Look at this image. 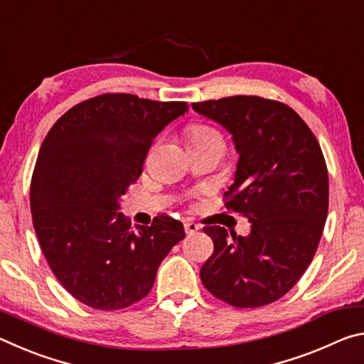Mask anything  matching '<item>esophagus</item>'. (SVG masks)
Returning <instances> with one entry per match:
<instances>
[{"mask_svg":"<svg viewBox=\"0 0 364 364\" xmlns=\"http://www.w3.org/2000/svg\"><path fill=\"white\" fill-rule=\"evenodd\" d=\"M199 230H200V226L194 223V221H186V223H184V231H186V234H194Z\"/></svg>","mask_w":364,"mask_h":364,"instance_id":"34e87169","label":"esophagus"}]
</instances>
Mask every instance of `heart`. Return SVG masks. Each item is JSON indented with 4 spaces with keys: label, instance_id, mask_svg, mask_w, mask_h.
Listing matches in <instances>:
<instances>
[{
    "label": "heart",
    "instance_id": "1",
    "mask_svg": "<svg viewBox=\"0 0 364 364\" xmlns=\"http://www.w3.org/2000/svg\"><path fill=\"white\" fill-rule=\"evenodd\" d=\"M213 136H218V133L205 125H194L189 128L191 143H193V141H200V139H207V138H213Z\"/></svg>",
    "mask_w": 364,
    "mask_h": 364
}]
</instances>
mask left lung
Segmentation results:
<instances>
[{
    "label": "left lung",
    "instance_id": "8db88e82",
    "mask_svg": "<svg viewBox=\"0 0 364 364\" xmlns=\"http://www.w3.org/2000/svg\"><path fill=\"white\" fill-rule=\"evenodd\" d=\"M193 109L231 134L239 160L225 205L250 223L249 236L204 228L213 254L200 281L232 306L268 305L297 284L321 239L329 204L321 147L300 115L278 101L231 96Z\"/></svg>",
    "mask_w": 364,
    "mask_h": 364
}]
</instances>
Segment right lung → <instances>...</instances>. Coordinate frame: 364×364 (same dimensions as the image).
<instances>
[{
  "mask_svg": "<svg viewBox=\"0 0 364 364\" xmlns=\"http://www.w3.org/2000/svg\"><path fill=\"white\" fill-rule=\"evenodd\" d=\"M188 110L186 102L101 95L67 110L43 141L30 184L33 228L54 276L82 304L112 311L144 299L186 236L167 215L133 231L119 210L152 139Z\"/></svg>",
  "mask_w": 364,
  "mask_h": 364,
  "instance_id": "right-lung-1",
  "label": "right lung"
}]
</instances>
